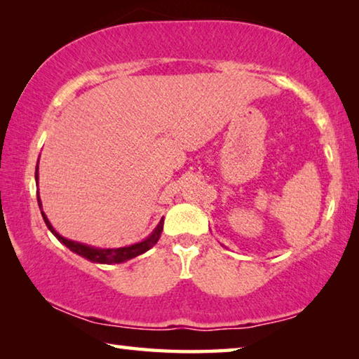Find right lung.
<instances>
[{"label":"right lung","mask_w":359,"mask_h":359,"mask_svg":"<svg viewBox=\"0 0 359 359\" xmlns=\"http://www.w3.org/2000/svg\"><path fill=\"white\" fill-rule=\"evenodd\" d=\"M34 177H36V180H38V168H36ZM38 204H39V208H41L39 194H38ZM41 214H42V218H44L47 228L52 231V234L55 236V238L60 242H62V244H65L66 247H68L71 252L81 255V257L87 258L90 261H93V263H102V264L123 263V261H126V259H131V258L137 257V255H142L144 252L150 250V248L156 244L158 239H160V234H161V231H163V220H161L160 223H158L156 229L150 234V238H147V239L142 241V242H139V244L130 245V247H120V248H95V247H88V245L79 244V242L62 238V236H60L57 231L52 228L50 222L47 220L46 214H44V212H42V208H41Z\"/></svg>","instance_id":"1"}]
</instances>
